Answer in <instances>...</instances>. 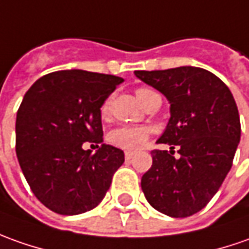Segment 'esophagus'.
<instances>
[{"mask_svg":"<svg viewBox=\"0 0 249 249\" xmlns=\"http://www.w3.org/2000/svg\"><path fill=\"white\" fill-rule=\"evenodd\" d=\"M133 156H134V155H133V152H126V153H124V158H126V160H130Z\"/></svg>","mask_w":249,"mask_h":249,"instance_id":"34e87169","label":"esophagus"}]
</instances>
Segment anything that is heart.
<instances>
[{"instance_id": "b5f03b06", "label": "heart", "mask_w": 249, "mask_h": 249, "mask_svg": "<svg viewBox=\"0 0 249 249\" xmlns=\"http://www.w3.org/2000/svg\"><path fill=\"white\" fill-rule=\"evenodd\" d=\"M155 93L153 90L146 89V88H141L136 91L137 98L140 100V103L144 105L148 98L152 97ZM108 107H109V101H105L104 105L101 107V113L107 115L108 112ZM149 137V131L144 127H119L115 128L113 131L109 133V142L118 148L126 149V151H138L141 149Z\"/></svg>"}]
</instances>
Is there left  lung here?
<instances>
[{
	"label": "left lung",
	"instance_id": "left-lung-1",
	"mask_svg": "<svg viewBox=\"0 0 249 249\" xmlns=\"http://www.w3.org/2000/svg\"><path fill=\"white\" fill-rule=\"evenodd\" d=\"M134 74L170 104V119L158 140L170 152L152 151L142 192L161 214L191 216L214 197L231 168L241 136L236 101L216 75L198 67ZM175 146L179 158L172 156Z\"/></svg>",
	"mask_w": 249,
	"mask_h": 249
}]
</instances>
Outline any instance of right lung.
Wrapping results in <instances>:
<instances>
[{
	"label": "right lung",
	"mask_w": 249,
	"mask_h": 249,
	"mask_svg": "<svg viewBox=\"0 0 249 249\" xmlns=\"http://www.w3.org/2000/svg\"><path fill=\"white\" fill-rule=\"evenodd\" d=\"M123 82L115 75L64 70L39 78L16 116V155L36 198L53 213L78 215L97 207L124 153L101 144V107Z\"/></svg>",
	"instance_id": "right-lung-1"
}]
</instances>
